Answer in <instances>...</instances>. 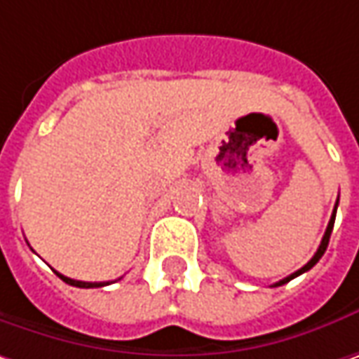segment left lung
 <instances>
[{
  "label": "left lung",
  "instance_id": "obj_1",
  "mask_svg": "<svg viewBox=\"0 0 359 359\" xmlns=\"http://www.w3.org/2000/svg\"><path fill=\"white\" fill-rule=\"evenodd\" d=\"M337 201H339V198H337ZM335 210H337V203H335L334 212H332V219H330V225H327V229H325V235H323V239H321L320 249L316 251V255H313V257L309 259V261L305 263V265H304V267H302V269H297V271L291 273V275H289V277H285V279H281V281H277V283H275L273 287H279V285H283V283H287V281H291L293 277H297V275H302V273L309 271V269H311V267H313V265H316V263L320 261L321 255H323V253H325V249H327V243H330V237H332V229H334V223H335Z\"/></svg>",
  "mask_w": 359,
  "mask_h": 359
}]
</instances>
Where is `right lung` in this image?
I'll return each instance as SVG.
<instances>
[{
	"mask_svg": "<svg viewBox=\"0 0 359 359\" xmlns=\"http://www.w3.org/2000/svg\"><path fill=\"white\" fill-rule=\"evenodd\" d=\"M55 275L62 279V281H66L68 285H74V287H84V289H90V287H104V285H108V281L104 283V281H100V283H90V281H76V279H70V277H66V275H62V273L55 271Z\"/></svg>",
	"mask_w": 359,
	"mask_h": 359,
	"instance_id": "1",
	"label": "right lung"
}]
</instances>
